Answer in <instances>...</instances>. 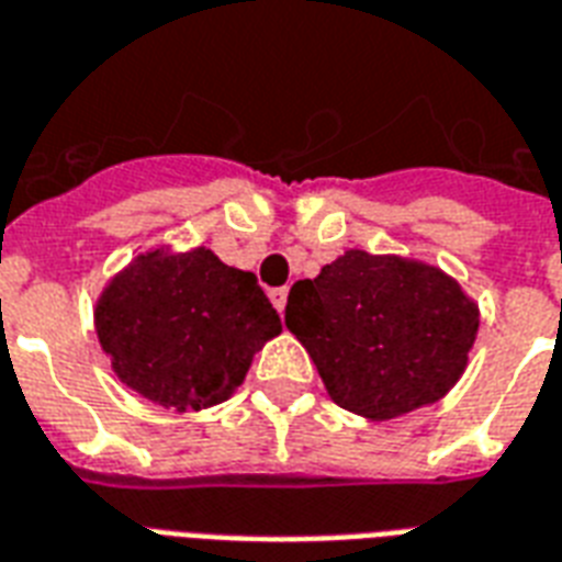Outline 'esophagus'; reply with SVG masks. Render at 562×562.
I'll use <instances>...</instances> for the list:
<instances>
[{"label": "esophagus", "mask_w": 562, "mask_h": 562, "mask_svg": "<svg viewBox=\"0 0 562 562\" xmlns=\"http://www.w3.org/2000/svg\"><path fill=\"white\" fill-rule=\"evenodd\" d=\"M285 300H289V289H271V303H273V310L280 312L285 310Z\"/></svg>", "instance_id": "34e87169"}]
</instances>
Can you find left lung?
I'll list each match as a JSON object with an SVG mask.
<instances>
[{
    "mask_svg": "<svg viewBox=\"0 0 562 562\" xmlns=\"http://www.w3.org/2000/svg\"><path fill=\"white\" fill-rule=\"evenodd\" d=\"M285 327L310 350L329 397L350 413L395 418L460 380L477 306L430 265L348 250L291 285Z\"/></svg>",
    "mask_w": 562,
    "mask_h": 562,
    "instance_id": "left-lung-1",
    "label": "left lung"
}]
</instances>
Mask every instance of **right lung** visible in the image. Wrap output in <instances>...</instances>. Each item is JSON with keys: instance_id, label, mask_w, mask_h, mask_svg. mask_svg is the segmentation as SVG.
I'll return each instance as SVG.
<instances>
[{"instance_id": "add662e5", "label": "right lung", "mask_w": 562, "mask_h": 562, "mask_svg": "<svg viewBox=\"0 0 562 562\" xmlns=\"http://www.w3.org/2000/svg\"><path fill=\"white\" fill-rule=\"evenodd\" d=\"M282 329L256 273L196 247L140 256L97 306V333L114 374L179 413L221 404L250 359Z\"/></svg>"}]
</instances>
